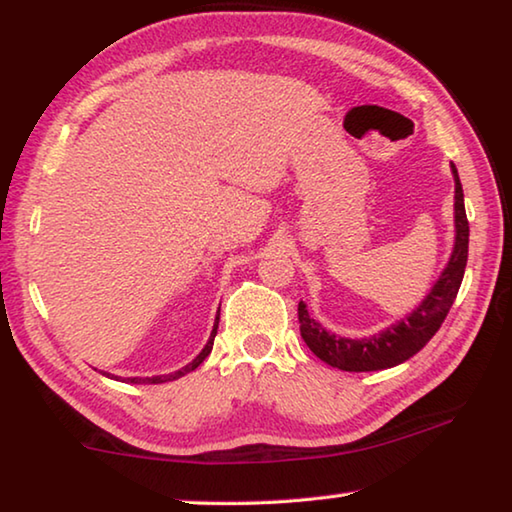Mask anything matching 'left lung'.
I'll return each mask as SVG.
<instances>
[{"instance_id":"left-lung-1","label":"left lung","mask_w":512,"mask_h":512,"mask_svg":"<svg viewBox=\"0 0 512 512\" xmlns=\"http://www.w3.org/2000/svg\"><path fill=\"white\" fill-rule=\"evenodd\" d=\"M454 173V225L456 239L454 250L449 257L443 273L433 284L418 307L409 316L397 320L395 325L381 329L379 334L366 336V339H345L336 336L309 316L307 305L300 300L298 320L300 334L309 350L316 354L327 366L348 370V372H370L393 368L397 363H404L418 354L424 345L431 341V336L438 332L443 320L452 309L456 293L461 289L465 264H467V244H470V225H467L465 203H463V185L458 180V171L452 164Z\"/></svg>"}]
</instances>
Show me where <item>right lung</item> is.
<instances>
[{"mask_svg":"<svg viewBox=\"0 0 512 512\" xmlns=\"http://www.w3.org/2000/svg\"><path fill=\"white\" fill-rule=\"evenodd\" d=\"M216 327H219V316H216V323H214V329H212V334H210V341L205 343V348H203L201 352H198V357H196L194 361H189L185 368H180V370H176V372H169V375H155V377H128V379H124V381H128V384H164V381H173V379H178V377L187 375V372L196 370V368L201 366V363L205 361L207 354L212 352L214 336H216ZM103 375L110 377V379H117L115 375H108V372H103Z\"/></svg>","mask_w":512,"mask_h":512,"instance_id":"1","label":"right lung"}]
</instances>
